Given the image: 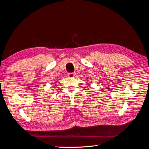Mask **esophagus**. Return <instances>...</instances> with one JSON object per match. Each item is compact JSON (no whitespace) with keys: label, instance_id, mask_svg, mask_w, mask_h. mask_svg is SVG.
<instances>
[{"label":"esophagus","instance_id":"esophagus-1","mask_svg":"<svg viewBox=\"0 0 149 149\" xmlns=\"http://www.w3.org/2000/svg\"><path fill=\"white\" fill-rule=\"evenodd\" d=\"M68 76L69 78H74L76 76V73H70L68 74Z\"/></svg>","mask_w":149,"mask_h":149}]
</instances>
